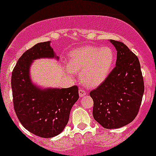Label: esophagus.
I'll use <instances>...</instances> for the list:
<instances>
[{"label":"esophagus","mask_w":156,"mask_h":156,"mask_svg":"<svg viewBox=\"0 0 156 156\" xmlns=\"http://www.w3.org/2000/svg\"><path fill=\"white\" fill-rule=\"evenodd\" d=\"M87 94V91L85 90H83V89H80L79 90V94H80V97L82 98L83 97V96H85Z\"/></svg>","instance_id":"1"}]
</instances>
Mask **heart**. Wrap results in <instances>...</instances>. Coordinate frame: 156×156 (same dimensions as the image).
I'll list each match as a JSON object with an SVG mask.
<instances>
[{"label":"heart","instance_id":"heart-1","mask_svg":"<svg viewBox=\"0 0 156 156\" xmlns=\"http://www.w3.org/2000/svg\"><path fill=\"white\" fill-rule=\"evenodd\" d=\"M115 61V51L110 47L86 46L70 53L68 66L73 73L81 72L87 86L97 87L108 77Z\"/></svg>","mask_w":156,"mask_h":156}]
</instances>
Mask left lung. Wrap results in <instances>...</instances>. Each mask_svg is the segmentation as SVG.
Listing matches in <instances>:
<instances>
[{
  "label": "left lung",
  "instance_id": "1",
  "mask_svg": "<svg viewBox=\"0 0 156 156\" xmlns=\"http://www.w3.org/2000/svg\"><path fill=\"white\" fill-rule=\"evenodd\" d=\"M110 42L117 51L115 67L90 95L95 120L106 129H116L137 116L144 85L137 56L123 43L113 40Z\"/></svg>",
  "mask_w": 156,
  "mask_h": 156
}]
</instances>
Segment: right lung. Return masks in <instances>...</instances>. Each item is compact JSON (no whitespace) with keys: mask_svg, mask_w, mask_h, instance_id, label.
I'll return each mask as SVG.
<instances>
[{"mask_svg":"<svg viewBox=\"0 0 156 156\" xmlns=\"http://www.w3.org/2000/svg\"><path fill=\"white\" fill-rule=\"evenodd\" d=\"M50 41L37 44L19 58L12 75L15 112L23 126L41 137L59 134L68 123L72 107L79 99L78 87L41 89L32 82L30 68L34 60L56 58Z\"/></svg>","mask_w":156,"mask_h":156,"instance_id":"obj_1","label":"right lung"}]
</instances>
